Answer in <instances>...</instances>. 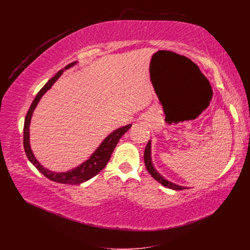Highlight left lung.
<instances>
[{"instance_id": "obj_1", "label": "left lung", "mask_w": 250, "mask_h": 250, "mask_svg": "<svg viewBox=\"0 0 250 250\" xmlns=\"http://www.w3.org/2000/svg\"><path fill=\"white\" fill-rule=\"evenodd\" d=\"M144 161H145V165H146V168L148 170V172L152 175V177L155 180H157L159 183H161L162 186H164V187H166L168 188L174 189V190H181V189H185L186 188H183V187L175 185V183H172V182L168 181L162 175H160V173L157 172V170L155 169V167L153 165V162H152V159H151V141L148 142L147 146H146L145 153H144Z\"/></svg>"}]
</instances>
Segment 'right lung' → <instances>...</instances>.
<instances>
[{
	"label": "right lung",
	"instance_id": "1",
	"mask_svg": "<svg viewBox=\"0 0 250 250\" xmlns=\"http://www.w3.org/2000/svg\"><path fill=\"white\" fill-rule=\"evenodd\" d=\"M77 62H71L68 65H65L63 70H68L69 68L73 67L74 64H76ZM63 70L59 71L54 77L49 79L48 82L41 89V91L38 92L37 95L35 96L34 100L32 101L29 110L25 116V122H24V135H23V145H24V150L26 153V156H27L28 160L36 167L39 172L42 173L45 177L48 179L59 182V183H64V185H80V183H83L90 178L94 177L96 174H98L101 170L106 166L108 163L111 154L117 145L118 141L124 136V134L129 129V127L132 126V125H127L125 126H122L120 128L115 129L114 132H112L110 135H108L106 138L104 139V141L100 144V146L96 149V151L90 156V158L86 160L84 163L81 165H79L78 167L69 170L67 172H54L50 171V170L44 168L42 165H41L36 158L34 157V154L32 153V150L30 148V143H29V125H30V121L32 117V113L36 107V105L38 104L39 100L42 99L43 94L45 92L51 88V86L55 84V82L58 80V79L62 76Z\"/></svg>",
	"mask_w": 250,
	"mask_h": 250
}]
</instances>
